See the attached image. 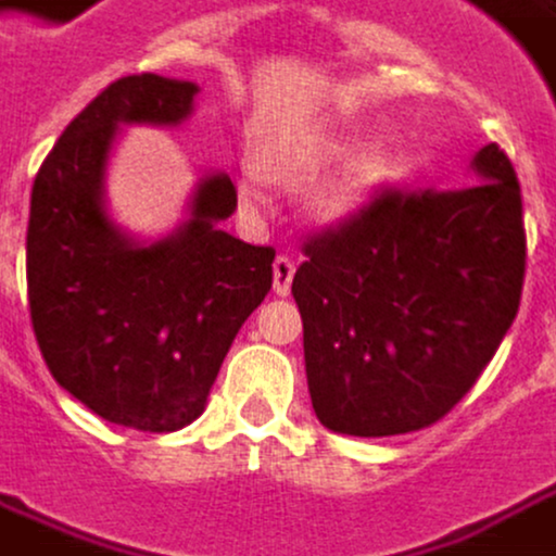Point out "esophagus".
Listing matches in <instances>:
<instances>
[{"instance_id":"1","label":"esophagus","mask_w":556,"mask_h":556,"mask_svg":"<svg viewBox=\"0 0 556 556\" xmlns=\"http://www.w3.org/2000/svg\"><path fill=\"white\" fill-rule=\"evenodd\" d=\"M271 269H275V293H278V296H287V293H290V281H293V271H296L293 260H290V256H278Z\"/></svg>"}]
</instances>
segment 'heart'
<instances>
[{
    "mask_svg": "<svg viewBox=\"0 0 556 556\" xmlns=\"http://www.w3.org/2000/svg\"><path fill=\"white\" fill-rule=\"evenodd\" d=\"M345 149H349V140L342 134H330V130L312 134L290 147L263 152L256 159V174H260V180L271 182V186L296 189V186L315 180L333 162H339ZM382 177H386V155L379 149H364L308 195L305 214L321 226H339L367 207V201L374 199ZM241 199L251 201V189H244Z\"/></svg>",
    "mask_w": 556,
    "mask_h": 556,
    "instance_id": "b5f03b06",
    "label": "heart"
}]
</instances>
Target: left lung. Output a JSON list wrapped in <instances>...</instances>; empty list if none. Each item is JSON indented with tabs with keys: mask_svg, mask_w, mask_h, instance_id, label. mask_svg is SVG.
Masks as SVG:
<instances>
[{
	"mask_svg": "<svg viewBox=\"0 0 556 556\" xmlns=\"http://www.w3.org/2000/svg\"><path fill=\"white\" fill-rule=\"evenodd\" d=\"M450 192L386 189L305 241L293 275L308 394L324 428L389 438L434 426L478 382L511 327L527 235L502 149Z\"/></svg>",
	"mask_w": 556,
	"mask_h": 556,
	"instance_id": "1",
	"label": "left lung"
}]
</instances>
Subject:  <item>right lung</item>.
<instances>
[{
	"label": "right lung",
	"instance_id": "obj_1",
	"mask_svg": "<svg viewBox=\"0 0 556 556\" xmlns=\"http://www.w3.org/2000/svg\"><path fill=\"white\" fill-rule=\"evenodd\" d=\"M199 85L125 76L66 125L36 174L26 226L29 318L58 386L100 419L177 431L199 419L241 324L271 290V248L223 232L235 186L214 170L165 238L140 241L106 211L125 125L177 128Z\"/></svg>",
	"mask_w": 556,
	"mask_h": 556
}]
</instances>
